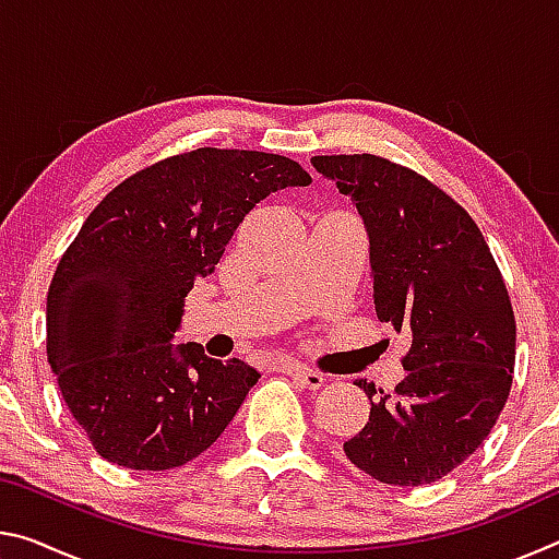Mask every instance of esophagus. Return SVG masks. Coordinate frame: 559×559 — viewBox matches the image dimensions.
<instances>
[{"label": "esophagus", "instance_id": "34e87169", "mask_svg": "<svg viewBox=\"0 0 559 559\" xmlns=\"http://www.w3.org/2000/svg\"><path fill=\"white\" fill-rule=\"evenodd\" d=\"M278 367H281L283 372H288L300 386H306V390H318V386H323V382H325L323 374L316 372V370H310V367H306V365L281 362Z\"/></svg>", "mask_w": 559, "mask_h": 559}]
</instances>
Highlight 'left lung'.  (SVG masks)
<instances>
[{"mask_svg":"<svg viewBox=\"0 0 559 559\" xmlns=\"http://www.w3.org/2000/svg\"><path fill=\"white\" fill-rule=\"evenodd\" d=\"M310 163L353 197L370 234L377 318L412 340L394 392L355 382L376 402L345 456L382 484H433L484 443L508 402L515 316L506 281L471 214L424 175L367 153Z\"/></svg>","mask_w":559,"mask_h":559,"instance_id":"obj_1","label":"left lung"}]
</instances>
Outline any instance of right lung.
Listing matches in <instances>:
<instances>
[{"mask_svg": "<svg viewBox=\"0 0 559 559\" xmlns=\"http://www.w3.org/2000/svg\"><path fill=\"white\" fill-rule=\"evenodd\" d=\"M298 163L200 147L138 169L88 214L46 296V357L98 456L177 468L229 427L259 372L173 347L185 296L271 192L306 187Z\"/></svg>", "mask_w": 559, "mask_h": 559, "instance_id": "right-lung-1", "label": "right lung"}]
</instances>
